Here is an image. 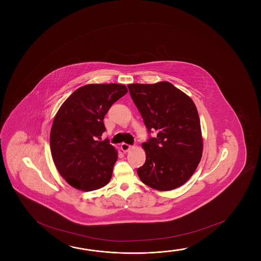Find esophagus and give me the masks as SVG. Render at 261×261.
<instances>
[{
	"mask_svg": "<svg viewBox=\"0 0 261 261\" xmlns=\"http://www.w3.org/2000/svg\"><path fill=\"white\" fill-rule=\"evenodd\" d=\"M130 148H131V145L126 144V143H123L121 145V149L123 150L124 152H127L128 150H130Z\"/></svg>",
	"mask_w": 261,
	"mask_h": 261,
	"instance_id": "1",
	"label": "esophagus"
}]
</instances>
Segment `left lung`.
I'll list each match as a JSON object with an SVG mask.
<instances>
[{"instance_id": "8db88e82", "label": "left lung", "mask_w": 261, "mask_h": 261, "mask_svg": "<svg viewBox=\"0 0 261 261\" xmlns=\"http://www.w3.org/2000/svg\"><path fill=\"white\" fill-rule=\"evenodd\" d=\"M147 133L145 162L137 175L150 188L167 191L186 183L197 169L203 149L200 121L190 97L168 82L128 85Z\"/></svg>"}]
</instances>
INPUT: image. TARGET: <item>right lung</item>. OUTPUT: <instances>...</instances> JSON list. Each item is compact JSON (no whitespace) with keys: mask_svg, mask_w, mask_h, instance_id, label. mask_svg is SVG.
I'll list each match as a JSON object with an SVG mask.
<instances>
[{"mask_svg":"<svg viewBox=\"0 0 261 261\" xmlns=\"http://www.w3.org/2000/svg\"><path fill=\"white\" fill-rule=\"evenodd\" d=\"M126 93L118 84L87 85L75 90L57 112L50 135L51 155L73 188L92 191L111 179L117 152L108 139L101 141L103 117Z\"/></svg>","mask_w":261,"mask_h":261,"instance_id":"add662e5","label":"right lung"}]
</instances>
